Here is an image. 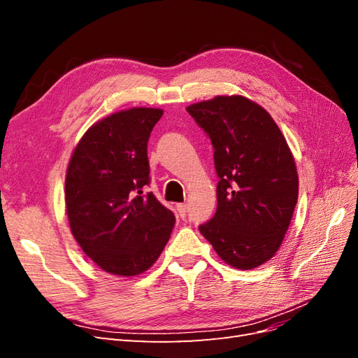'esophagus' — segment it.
I'll use <instances>...</instances> for the list:
<instances>
[{"instance_id":"1","label":"esophagus","mask_w":358,"mask_h":358,"mask_svg":"<svg viewBox=\"0 0 358 358\" xmlns=\"http://www.w3.org/2000/svg\"><path fill=\"white\" fill-rule=\"evenodd\" d=\"M187 212H188V204H185V203L178 204V213L182 220L187 216Z\"/></svg>"}]
</instances>
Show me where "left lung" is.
<instances>
[{"label": "left lung", "mask_w": 358, "mask_h": 358, "mask_svg": "<svg viewBox=\"0 0 358 358\" xmlns=\"http://www.w3.org/2000/svg\"><path fill=\"white\" fill-rule=\"evenodd\" d=\"M209 134L218 173L213 218L200 233L224 263L252 270L278 252L294 213V155L273 117L243 95H216L187 107Z\"/></svg>", "instance_id": "1"}]
</instances>
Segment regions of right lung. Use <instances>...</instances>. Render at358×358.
Instances as JSON below:
<instances>
[{"instance_id":"right-lung-1","label":"right lung","mask_w":358,"mask_h":358,"mask_svg":"<svg viewBox=\"0 0 358 358\" xmlns=\"http://www.w3.org/2000/svg\"><path fill=\"white\" fill-rule=\"evenodd\" d=\"M164 110L131 107L92 124L73 149L66 173L71 234L104 272L137 276L166 248L175 215L149 183L148 140Z\"/></svg>"}]
</instances>
